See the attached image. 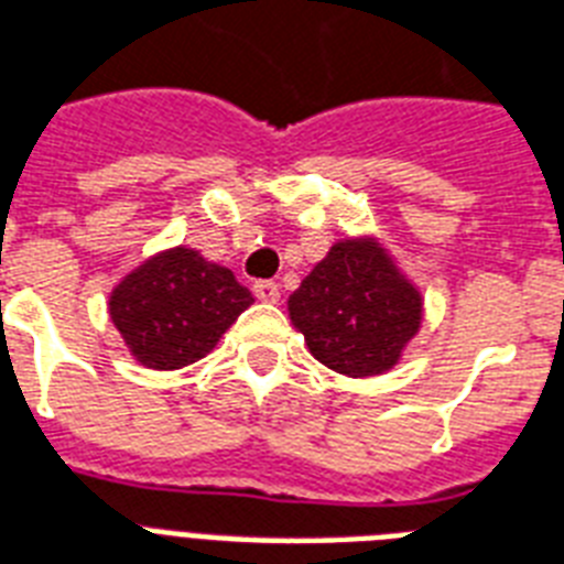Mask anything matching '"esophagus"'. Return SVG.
<instances>
[{"instance_id": "obj_1", "label": "esophagus", "mask_w": 564, "mask_h": 564, "mask_svg": "<svg viewBox=\"0 0 564 564\" xmlns=\"http://www.w3.org/2000/svg\"><path fill=\"white\" fill-rule=\"evenodd\" d=\"M254 295L260 301H267V304H274L278 297H281V286L274 281H254Z\"/></svg>"}]
</instances>
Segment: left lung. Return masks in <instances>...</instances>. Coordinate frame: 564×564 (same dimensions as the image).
Wrapping results in <instances>:
<instances>
[{"label":"left lung","instance_id":"8db88e82","mask_svg":"<svg viewBox=\"0 0 564 564\" xmlns=\"http://www.w3.org/2000/svg\"><path fill=\"white\" fill-rule=\"evenodd\" d=\"M310 354L345 377H377L397 365L420 327L423 304L377 242H336L290 297Z\"/></svg>","mask_w":564,"mask_h":564}]
</instances>
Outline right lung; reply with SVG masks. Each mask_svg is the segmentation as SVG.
Listing matches in <instances>:
<instances>
[{"instance_id": "1", "label": "right lung", "mask_w": 564, "mask_h": 564, "mask_svg": "<svg viewBox=\"0 0 564 564\" xmlns=\"http://www.w3.org/2000/svg\"><path fill=\"white\" fill-rule=\"evenodd\" d=\"M251 304L231 269L194 249H171L123 278L109 315L141 365L176 370L203 359Z\"/></svg>"}]
</instances>
